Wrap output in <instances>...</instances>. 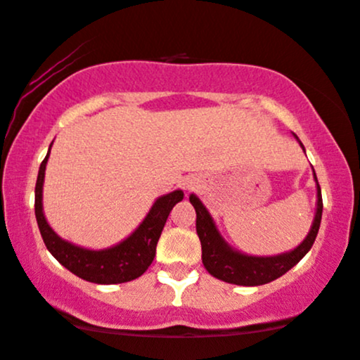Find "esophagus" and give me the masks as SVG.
Here are the masks:
<instances>
[{"mask_svg":"<svg viewBox=\"0 0 360 360\" xmlns=\"http://www.w3.org/2000/svg\"><path fill=\"white\" fill-rule=\"evenodd\" d=\"M199 184H201V179H199L198 176H186L183 183H181V186H183V189H186V191H194V189L199 188Z\"/></svg>","mask_w":360,"mask_h":360,"instance_id":"1","label":"esophagus"}]
</instances>
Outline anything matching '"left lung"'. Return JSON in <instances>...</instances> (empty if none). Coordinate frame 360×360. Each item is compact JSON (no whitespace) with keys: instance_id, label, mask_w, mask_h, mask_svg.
Returning a JSON list of instances; mask_svg holds the SVG:
<instances>
[{"instance_id":"1","label":"left lung","mask_w":360,"mask_h":360,"mask_svg":"<svg viewBox=\"0 0 360 360\" xmlns=\"http://www.w3.org/2000/svg\"><path fill=\"white\" fill-rule=\"evenodd\" d=\"M298 144L305 153V147L295 134ZM314 171V167H311ZM314 179L317 184V207H315L314 221H311L309 235L297 248L285 251V253L274 255V257H255V255L241 253L233 248L221 236L216 226L213 216L210 214L207 207L202 205L196 194H189V201L196 210V231L201 241L202 265L207 274L214 278L226 281V283L241 285V287H258V285L270 283L281 275H285L290 268H293L302 258L309 253L315 238H317L320 221H322V191L317 181V174L314 171Z\"/></svg>"}]
</instances>
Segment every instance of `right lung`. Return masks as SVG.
Segmentation results:
<instances>
[{
    "mask_svg": "<svg viewBox=\"0 0 360 360\" xmlns=\"http://www.w3.org/2000/svg\"><path fill=\"white\" fill-rule=\"evenodd\" d=\"M50 149L40 164L37 186H34V216L46 250L73 275L92 283L115 285L139 278L153 263L155 246L167 221V216L174 205L183 201L184 193L176 189L159 196L142 223L117 245L103 250L84 248L56 235L43 213V183H45V169L50 158Z\"/></svg>",
    "mask_w": 360,
    "mask_h": 360,
    "instance_id": "right-lung-1",
    "label": "right lung"
}]
</instances>
